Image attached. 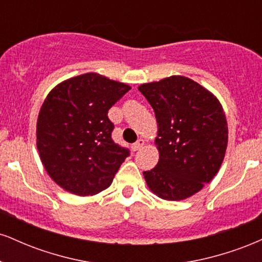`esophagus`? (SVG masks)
<instances>
[{
  "instance_id": "1",
  "label": "esophagus",
  "mask_w": 262,
  "mask_h": 262,
  "mask_svg": "<svg viewBox=\"0 0 262 262\" xmlns=\"http://www.w3.org/2000/svg\"><path fill=\"white\" fill-rule=\"evenodd\" d=\"M144 144H145V141H144L143 139H138L133 144V145H132V150H133V151H137V150H139V149L143 148Z\"/></svg>"
}]
</instances>
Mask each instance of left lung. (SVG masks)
<instances>
[{
    "mask_svg": "<svg viewBox=\"0 0 262 262\" xmlns=\"http://www.w3.org/2000/svg\"><path fill=\"white\" fill-rule=\"evenodd\" d=\"M158 122L159 162L144 171L149 188L162 200H185L212 181L223 162L228 127L212 93L183 76L144 83Z\"/></svg>",
    "mask_w": 262,
    "mask_h": 262,
    "instance_id": "obj_1",
    "label": "left lung"
}]
</instances>
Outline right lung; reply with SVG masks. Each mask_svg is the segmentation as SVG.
Returning a JSON list of instances; mask_svg holds the SVG:
<instances>
[{"instance_id":"obj_1","label":"right lung","mask_w":262,"mask_h":262,"mask_svg":"<svg viewBox=\"0 0 262 262\" xmlns=\"http://www.w3.org/2000/svg\"><path fill=\"white\" fill-rule=\"evenodd\" d=\"M130 87L98 74L66 80L47 96L37 122V148L60 187L79 196L107 188L128 148L114 143L108 111Z\"/></svg>"}]
</instances>
